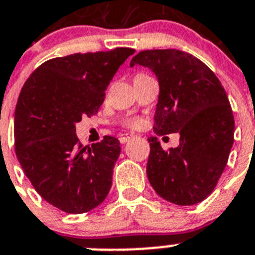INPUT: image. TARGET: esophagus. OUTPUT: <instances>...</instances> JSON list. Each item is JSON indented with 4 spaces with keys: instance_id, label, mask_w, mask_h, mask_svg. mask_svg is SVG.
Returning <instances> with one entry per match:
<instances>
[{
    "instance_id": "1",
    "label": "esophagus",
    "mask_w": 255,
    "mask_h": 255,
    "mask_svg": "<svg viewBox=\"0 0 255 255\" xmlns=\"http://www.w3.org/2000/svg\"><path fill=\"white\" fill-rule=\"evenodd\" d=\"M129 138H132V134L123 133V134H121V136H119V141H121L122 144H126V142H127Z\"/></svg>"
}]
</instances>
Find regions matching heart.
<instances>
[{
	"instance_id": "1",
	"label": "heart",
	"mask_w": 255,
	"mask_h": 255,
	"mask_svg": "<svg viewBox=\"0 0 255 255\" xmlns=\"http://www.w3.org/2000/svg\"><path fill=\"white\" fill-rule=\"evenodd\" d=\"M126 124H127L128 127H137L138 124H140V121L138 119H127Z\"/></svg>"
}]
</instances>
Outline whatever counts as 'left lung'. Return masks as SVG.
Segmentation results:
<instances>
[{"label":"left lung","instance_id":"obj_1","mask_svg":"<svg viewBox=\"0 0 255 255\" xmlns=\"http://www.w3.org/2000/svg\"><path fill=\"white\" fill-rule=\"evenodd\" d=\"M141 65L156 74L160 94L154 114L156 136L146 175L167 202L192 206L214 191L228 162L235 118L219 78L206 64L178 49L142 51L129 67ZM179 133L180 145L163 151L156 136Z\"/></svg>","mask_w":255,"mask_h":255}]
</instances>
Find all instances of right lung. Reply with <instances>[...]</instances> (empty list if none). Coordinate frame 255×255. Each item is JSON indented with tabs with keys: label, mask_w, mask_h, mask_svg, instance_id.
Segmentation results:
<instances>
[{
	"label": "right lung",
	"mask_w": 255,
	"mask_h": 255,
	"mask_svg": "<svg viewBox=\"0 0 255 255\" xmlns=\"http://www.w3.org/2000/svg\"><path fill=\"white\" fill-rule=\"evenodd\" d=\"M133 53L115 48L51 59L20 90L14 115L16 158L39 195L64 212L92 211L111 188L121 142L105 136L84 148L76 124L98 113L110 81Z\"/></svg>",
	"instance_id": "add662e5"
}]
</instances>
